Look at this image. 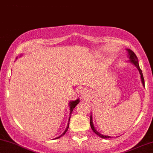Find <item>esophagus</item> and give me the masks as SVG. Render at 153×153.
Segmentation results:
<instances>
[{
    "label": "esophagus",
    "instance_id": "obj_1",
    "mask_svg": "<svg viewBox=\"0 0 153 153\" xmlns=\"http://www.w3.org/2000/svg\"><path fill=\"white\" fill-rule=\"evenodd\" d=\"M84 91H85V89H82V94H84Z\"/></svg>",
    "mask_w": 153,
    "mask_h": 153
}]
</instances>
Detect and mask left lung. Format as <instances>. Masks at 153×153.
Here are the masks:
<instances>
[{
	"instance_id": "8db88e82",
	"label": "left lung",
	"mask_w": 153,
	"mask_h": 153,
	"mask_svg": "<svg viewBox=\"0 0 153 153\" xmlns=\"http://www.w3.org/2000/svg\"><path fill=\"white\" fill-rule=\"evenodd\" d=\"M127 50H128V54H129V58H130L129 61H130V62H131L132 64H133V65H135V67H136L137 69H138L139 72H140V74L141 81H142L143 85V86H145L144 78H143V73H142V70H141L140 67H139L138 60H137V56L135 55V54L132 50H129V49H128ZM90 125H91V128L92 131H93L94 133H95L97 135H99V137H102V138H110V137H111V136H108V135H103L102 134H101V133H99V132H98L97 130L95 129V128H94V126L93 122H92V116H91H91H90Z\"/></svg>"
}]
</instances>
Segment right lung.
I'll return each instance as SVG.
<instances>
[{
  "mask_svg": "<svg viewBox=\"0 0 153 153\" xmlns=\"http://www.w3.org/2000/svg\"><path fill=\"white\" fill-rule=\"evenodd\" d=\"M79 103V99H76V101H71V102H69V106H70V114H71V112H72V111L74 110V108H75V107H76V105L78 104V103ZM71 116V115H70ZM69 120H70V117H69ZM69 122L68 123V125H67V128H66V130H65V131L63 133H62V134L60 135V136H59V137H56L55 139H57V138H59L60 137H62V135H65V133H66V132L67 131V130H68V128H69Z\"/></svg>",
  "mask_w": 153,
  "mask_h": 153,
  "instance_id": "1",
  "label": "right lung"
}]
</instances>
